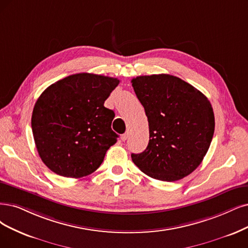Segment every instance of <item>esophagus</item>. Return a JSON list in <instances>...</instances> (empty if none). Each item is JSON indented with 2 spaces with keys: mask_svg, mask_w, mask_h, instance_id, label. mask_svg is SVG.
<instances>
[{
  "mask_svg": "<svg viewBox=\"0 0 248 248\" xmlns=\"http://www.w3.org/2000/svg\"><path fill=\"white\" fill-rule=\"evenodd\" d=\"M127 137H129V134H127V133H124V135H122V137H121L122 141H125L127 139Z\"/></svg>",
  "mask_w": 248,
  "mask_h": 248,
  "instance_id": "1",
  "label": "esophagus"
}]
</instances>
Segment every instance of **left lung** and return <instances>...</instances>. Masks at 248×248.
<instances>
[{
	"instance_id": "obj_1",
	"label": "left lung",
	"mask_w": 248,
	"mask_h": 248,
	"mask_svg": "<svg viewBox=\"0 0 248 248\" xmlns=\"http://www.w3.org/2000/svg\"><path fill=\"white\" fill-rule=\"evenodd\" d=\"M132 86L149 123V143L132 160L146 175L175 182L195 170L209 148L215 114L209 100L170 75L141 76Z\"/></svg>"
}]
</instances>
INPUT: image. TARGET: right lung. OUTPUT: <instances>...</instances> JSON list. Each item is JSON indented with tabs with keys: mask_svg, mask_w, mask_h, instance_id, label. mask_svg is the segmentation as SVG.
<instances>
[{
	"mask_svg": "<svg viewBox=\"0 0 248 248\" xmlns=\"http://www.w3.org/2000/svg\"><path fill=\"white\" fill-rule=\"evenodd\" d=\"M119 79L77 73L46 89L36 100L31 129L43 162L62 177L82 178L102 163L116 143L114 112L104 106Z\"/></svg>",
	"mask_w": 248,
	"mask_h": 248,
	"instance_id": "right-lung-1",
	"label": "right lung"
}]
</instances>
